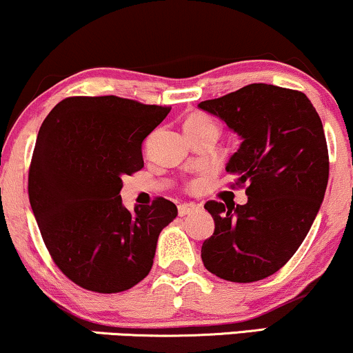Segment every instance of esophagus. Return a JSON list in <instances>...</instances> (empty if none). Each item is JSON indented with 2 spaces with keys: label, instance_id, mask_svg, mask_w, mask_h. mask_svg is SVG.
<instances>
[{
  "label": "esophagus",
  "instance_id": "obj_1",
  "mask_svg": "<svg viewBox=\"0 0 353 353\" xmlns=\"http://www.w3.org/2000/svg\"><path fill=\"white\" fill-rule=\"evenodd\" d=\"M199 209V205L197 204H181L177 210H179V216H188L190 212H196V210Z\"/></svg>",
  "mask_w": 353,
  "mask_h": 353
}]
</instances>
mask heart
<instances>
[{
	"label": "heart",
	"mask_w": 353,
	"mask_h": 353,
	"mask_svg": "<svg viewBox=\"0 0 353 353\" xmlns=\"http://www.w3.org/2000/svg\"><path fill=\"white\" fill-rule=\"evenodd\" d=\"M205 124H214V121L205 114H192L188 121H185V128H189V125H205ZM189 188H196V182H190Z\"/></svg>",
	"instance_id": "1"
}]
</instances>
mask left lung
I'll return each mask as SVG.
<instances>
[{"mask_svg":"<svg viewBox=\"0 0 353 353\" xmlns=\"http://www.w3.org/2000/svg\"><path fill=\"white\" fill-rule=\"evenodd\" d=\"M199 108L242 137L225 171L247 204L208 201L214 234L201 249L204 267L229 282H257L282 269L309 234L329 182L322 121L305 94L255 83Z\"/></svg>","mask_w":353,"mask_h":353,"instance_id":"8db88e82","label":"left lung"}]
</instances>
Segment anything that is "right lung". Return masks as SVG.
Segmentation results:
<instances>
[{
    "instance_id": "1",
    "label": "right lung",
    "mask_w": 353,
    "mask_h": 353,
    "mask_svg": "<svg viewBox=\"0 0 353 353\" xmlns=\"http://www.w3.org/2000/svg\"><path fill=\"white\" fill-rule=\"evenodd\" d=\"M169 111L117 96H71L43 121L30 204L52 262L76 285L124 292L151 270L157 237L177 208L156 197L131 212L121 177L144 168L141 144Z\"/></svg>"
}]
</instances>
